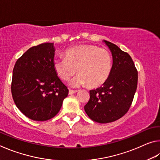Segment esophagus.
<instances>
[{
  "label": "esophagus",
  "instance_id": "obj_1",
  "mask_svg": "<svg viewBox=\"0 0 160 160\" xmlns=\"http://www.w3.org/2000/svg\"><path fill=\"white\" fill-rule=\"evenodd\" d=\"M78 92V90H70L69 92H68V94H70V95H72V94H73L75 93Z\"/></svg>",
  "mask_w": 160,
  "mask_h": 160
}]
</instances>
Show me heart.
Here are the masks:
<instances>
[{
    "label": "heart",
    "instance_id": "obj_1",
    "mask_svg": "<svg viewBox=\"0 0 160 160\" xmlns=\"http://www.w3.org/2000/svg\"><path fill=\"white\" fill-rule=\"evenodd\" d=\"M53 68L61 80L68 81L76 73L72 82L74 86L88 85L97 88L109 78L112 58L107 50L93 45H79L67 49L65 58L54 59Z\"/></svg>",
    "mask_w": 160,
    "mask_h": 160
}]
</instances>
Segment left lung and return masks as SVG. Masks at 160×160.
<instances>
[{
  "label": "left lung",
  "instance_id": "obj_1",
  "mask_svg": "<svg viewBox=\"0 0 160 160\" xmlns=\"http://www.w3.org/2000/svg\"><path fill=\"white\" fill-rule=\"evenodd\" d=\"M104 42L112 55L111 73L102 87L90 91V100L84 107L89 117L100 123L113 122L126 114L138 85V71L129 54L114 44Z\"/></svg>",
  "mask_w": 160,
  "mask_h": 160
}]
</instances>
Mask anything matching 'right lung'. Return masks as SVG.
Listing matches in <instances>:
<instances>
[{
  "mask_svg": "<svg viewBox=\"0 0 160 160\" xmlns=\"http://www.w3.org/2000/svg\"><path fill=\"white\" fill-rule=\"evenodd\" d=\"M53 43L31 47L16 61L11 92L18 109L34 121L54 117L68 94L53 68Z\"/></svg>",
  "mask_w": 160,
  "mask_h": 160,
  "instance_id": "right-lung-1",
  "label": "right lung"
}]
</instances>
